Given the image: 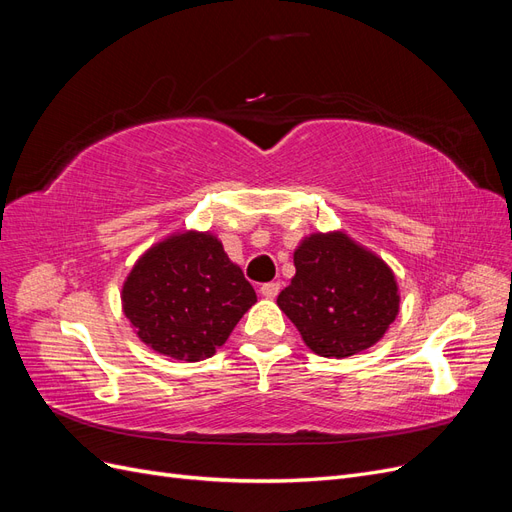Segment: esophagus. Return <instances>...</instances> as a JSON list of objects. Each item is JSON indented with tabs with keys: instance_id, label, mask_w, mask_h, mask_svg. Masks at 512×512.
<instances>
[{
	"instance_id": "1",
	"label": "esophagus",
	"mask_w": 512,
	"mask_h": 512,
	"mask_svg": "<svg viewBox=\"0 0 512 512\" xmlns=\"http://www.w3.org/2000/svg\"><path fill=\"white\" fill-rule=\"evenodd\" d=\"M260 294L265 299H275L277 294H280V282H267V284H262L260 286Z\"/></svg>"
}]
</instances>
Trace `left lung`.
<instances>
[{
	"instance_id": "left-lung-1",
	"label": "left lung",
	"mask_w": 512,
	"mask_h": 512,
	"mask_svg": "<svg viewBox=\"0 0 512 512\" xmlns=\"http://www.w3.org/2000/svg\"><path fill=\"white\" fill-rule=\"evenodd\" d=\"M294 269L277 305L320 356L346 359L367 350L399 314L391 267L342 230L305 237L294 250Z\"/></svg>"
}]
</instances>
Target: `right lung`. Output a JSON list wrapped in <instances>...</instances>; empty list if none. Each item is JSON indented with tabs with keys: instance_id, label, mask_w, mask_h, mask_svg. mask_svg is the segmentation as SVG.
Masks as SVG:
<instances>
[{
	"instance_id": "obj_1",
	"label": "right lung",
	"mask_w": 512,
	"mask_h": 512,
	"mask_svg": "<svg viewBox=\"0 0 512 512\" xmlns=\"http://www.w3.org/2000/svg\"><path fill=\"white\" fill-rule=\"evenodd\" d=\"M123 314L151 350L177 361L209 359L256 292L211 232L185 230L136 260L121 288Z\"/></svg>"
}]
</instances>
